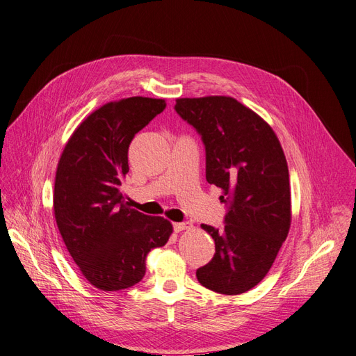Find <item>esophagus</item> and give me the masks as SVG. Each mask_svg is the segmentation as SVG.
<instances>
[{
	"instance_id": "34e87169",
	"label": "esophagus",
	"mask_w": 356,
	"mask_h": 356,
	"mask_svg": "<svg viewBox=\"0 0 356 356\" xmlns=\"http://www.w3.org/2000/svg\"><path fill=\"white\" fill-rule=\"evenodd\" d=\"M193 225L191 222H180V223H175V231L176 232H181V231H188L192 229Z\"/></svg>"
}]
</instances>
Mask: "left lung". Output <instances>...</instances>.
<instances>
[{
    "label": "left lung",
    "instance_id": "left-lung-1",
    "mask_svg": "<svg viewBox=\"0 0 356 356\" xmlns=\"http://www.w3.org/2000/svg\"><path fill=\"white\" fill-rule=\"evenodd\" d=\"M177 114L193 125L207 148V180L229 203L225 225H200L215 255L196 271L215 293L236 296L270 271L291 225L287 160L274 129L232 97L177 98Z\"/></svg>",
    "mask_w": 356,
    "mask_h": 356
}]
</instances>
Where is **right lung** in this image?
I'll use <instances>...</instances> for the list:
<instances>
[{
    "label": "right lung",
    "instance_id": "obj_1",
    "mask_svg": "<svg viewBox=\"0 0 356 356\" xmlns=\"http://www.w3.org/2000/svg\"><path fill=\"white\" fill-rule=\"evenodd\" d=\"M164 108V99L144 97L108 102L73 131L59 159L54 219L82 275L99 290L141 282L147 254L173 234L170 220L136 211L121 192L129 143Z\"/></svg>",
    "mask_w": 356,
    "mask_h": 356
}]
</instances>
